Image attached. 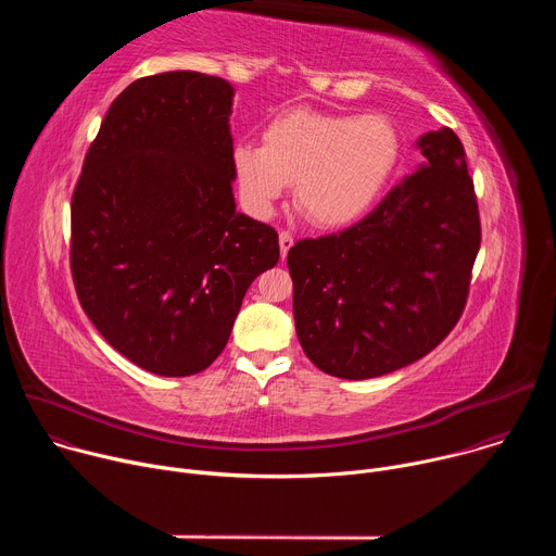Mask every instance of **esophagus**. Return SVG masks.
<instances>
[{"mask_svg": "<svg viewBox=\"0 0 556 556\" xmlns=\"http://www.w3.org/2000/svg\"><path fill=\"white\" fill-rule=\"evenodd\" d=\"M292 244H294V235H292V232H288V230H281V232H279V251H281V260H286V255H288V251L292 249Z\"/></svg>", "mask_w": 556, "mask_h": 556, "instance_id": "obj_1", "label": "esophagus"}]
</instances>
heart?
<instances>
[{
    "instance_id": "b5f03b06",
    "label": "heart",
    "mask_w": 556,
    "mask_h": 556,
    "mask_svg": "<svg viewBox=\"0 0 556 556\" xmlns=\"http://www.w3.org/2000/svg\"><path fill=\"white\" fill-rule=\"evenodd\" d=\"M262 138V147L240 142L232 149L244 208L268 217L292 185L294 206L321 228L356 222L382 191L401 153L399 131L378 114L290 110L275 116Z\"/></svg>"
}]
</instances>
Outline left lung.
I'll use <instances>...</instances> for the list:
<instances>
[{
  "mask_svg": "<svg viewBox=\"0 0 556 556\" xmlns=\"http://www.w3.org/2000/svg\"><path fill=\"white\" fill-rule=\"evenodd\" d=\"M422 163L358 224L288 251L292 314L321 371L365 380L416 363L462 316L480 213L453 129L416 140Z\"/></svg>",
  "mask_w": 556,
  "mask_h": 556,
  "instance_id": "8db88e82",
  "label": "left lung"
}]
</instances>
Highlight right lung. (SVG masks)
I'll use <instances>...</instances> for the list:
<instances>
[{"label":"right lung","instance_id":"1","mask_svg":"<svg viewBox=\"0 0 556 556\" xmlns=\"http://www.w3.org/2000/svg\"><path fill=\"white\" fill-rule=\"evenodd\" d=\"M232 94L202 72L138 78L110 105L72 195L78 301L157 376L206 369L249 286L279 262L277 230L235 208Z\"/></svg>","mask_w":556,"mask_h":556}]
</instances>
